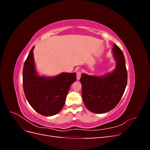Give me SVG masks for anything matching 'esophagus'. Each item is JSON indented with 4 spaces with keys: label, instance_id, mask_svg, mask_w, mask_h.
Listing matches in <instances>:
<instances>
[{
    "label": "esophagus",
    "instance_id": "34e87169",
    "mask_svg": "<svg viewBox=\"0 0 150 150\" xmlns=\"http://www.w3.org/2000/svg\"><path fill=\"white\" fill-rule=\"evenodd\" d=\"M76 76H77V79L79 80L81 78V72L80 71H78L76 72Z\"/></svg>",
    "mask_w": 150,
    "mask_h": 150
}]
</instances>
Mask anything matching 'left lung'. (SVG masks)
Listing matches in <instances>:
<instances>
[{
  "label": "left lung",
  "instance_id": "1",
  "mask_svg": "<svg viewBox=\"0 0 150 150\" xmlns=\"http://www.w3.org/2000/svg\"><path fill=\"white\" fill-rule=\"evenodd\" d=\"M112 52L116 66L112 72L99 77L83 73L80 78L83 102L94 113L101 114L115 108L126 87L128 72L124 54L116 44H113Z\"/></svg>",
  "mask_w": 150,
  "mask_h": 150
}]
</instances>
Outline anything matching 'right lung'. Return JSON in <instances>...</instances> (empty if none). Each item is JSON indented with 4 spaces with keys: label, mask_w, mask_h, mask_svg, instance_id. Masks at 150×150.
I'll list each match as a JSON object with an SVG mask.
<instances>
[{
    "label": "right lung",
    "mask_w": 150,
    "mask_h": 150,
    "mask_svg": "<svg viewBox=\"0 0 150 150\" xmlns=\"http://www.w3.org/2000/svg\"><path fill=\"white\" fill-rule=\"evenodd\" d=\"M32 48L24 62L22 78L27 100L39 114L51 116L59 112L65 103L70 86L76 74L62 72L55 77L39 76L35 71Z\"/></svg>",
    "instance_id": "1"
}]
</instances>
